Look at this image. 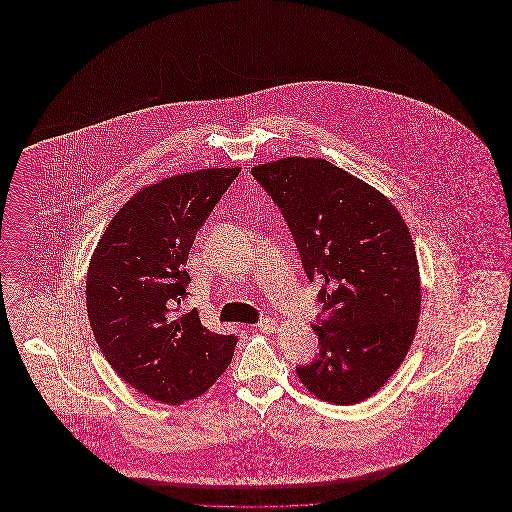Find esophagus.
<instances>
[{
	"label": "esophagus",
	"instance_id": "1",
	"mask_svg": "<svg viewBox=\"0 0 512 512\" xmlns=\"http://www.w3.org/2000/svg\"><path fill=\"white\" fill-rule=\"evenodd\" d=\"M255 326H257L261 332H267V334H274V332L278 330V322L270 317L259 320Z\"/></svg>",
	"mask_w": 512,
	"mask_h": 512
}]
</instances>
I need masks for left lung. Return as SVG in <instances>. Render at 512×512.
Instances as JSON below:
<instances>
[{
    "mask_svg": "<svg viewBox=\"0 0 512 512\" xmlns=\"http://www.w3.org/2000/svg\"><path fill=\"white\" fill-rule=\"evenodd\" d=\"M251 174L320 284L318 355L297 376L318 399L355 405L386 384L414 340L420 272L409 228L390 199L324 159L288 157Z\"/></svg>",
    "mask_w": 512,
    "mask_h": 512,
    "instance_id": "left-lung-1",
    "label": "left lung"
}]
</instances>
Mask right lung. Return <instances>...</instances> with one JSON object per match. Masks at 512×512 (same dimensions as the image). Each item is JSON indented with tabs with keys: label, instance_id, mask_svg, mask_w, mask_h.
<instances>
[{
	"label": "right lung",
	"instance_id": "obj_1",
	"mask_svg": "<svg viewBox=\"0 0 512 512\" xmlns=\"http://www.w3.org/2000/svg\"><path fill=\"white\" fill-rule=\"evenodd\" d=\"M242 169L186 172L147 186L109 222L92 257L86 307L101 353L134 390L178 405L209 390L238 338L209 332L188 297L197 230Z\"/></svg>",
	"mask_w": 512,
	"mask_h": 512
}]
</instances>
